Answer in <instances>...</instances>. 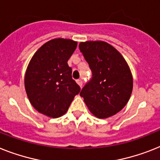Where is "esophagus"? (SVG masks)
<instances>
[{
	"mask_svg": "<svg viewBox=\"0 0 160 160\" xmlns=\"http://www.w3.org/2000/svg\"><path fill=\"white\" fill-rule=\"evenodd\" d=\"M77 83L78 84L80 88H82V81L81 79H78V80H77Z\"/></svg>",
	"mask_w": 160,
	"mask_h": 160,
	"instance_id": "esophagus-1",
	"label": "esophagus"
}]
</instances>
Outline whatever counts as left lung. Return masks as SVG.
<instances>
[{
	"mask_svg": "<svg viewBox=\"0 0 160 160\" xmlns=\"http://www.w3.org/2000/svg\"><path fill=\"white\" fill-rule=\"evenodd\" d=\"M79 49L89 64L92 78L80 96L98 118L114 115L128 102L133 88L128 64L111 45L103 41L80 42Z\"/></svg>",
	"mask_w": 160,
	"mask_h": 160,
	"instance_id": "left-lung-1",
	"label": "left lung"
}]
</instances>
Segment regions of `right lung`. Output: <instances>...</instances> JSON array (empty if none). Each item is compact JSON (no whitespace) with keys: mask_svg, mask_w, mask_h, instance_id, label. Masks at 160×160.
Instances as JSON below:
<instances>
[{"mask_svg":"<svg viewBox=\"0 0 160 160\" xmlns=\"http://www.w3.org/2000/svg\"><path fill=\"white\" fill-rule=\"evenodd\" d=\"M77 45L71 39H52L36 51L28 65L24 77L28 98L35 109L50 118L64 115L80 92L68 65Z\"/></svg>","mask_w":160,"mask_h":160,"instance_id":"right-lung-1","label":"right lung"}]
</instances>
